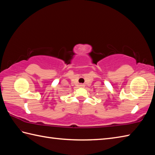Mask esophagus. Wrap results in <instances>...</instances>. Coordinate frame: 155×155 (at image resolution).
Instances as JSON below:
<instances>
[{
	"label": "esophagus",
	"instance_id": "obj_1",
	"mask_svg": "<svg viewBox=\"0 0 155 155\" xmlns=\"http://www.w3.org/2000/svg\"><path fill=\"white\" fill-rule=\"evenodd\" d=\"M79 86H80L81 87H84V85L83 84H80Z\"/></svg>",
	"mask_w": 155,
	"mask_h": 155
}]
</instances>
